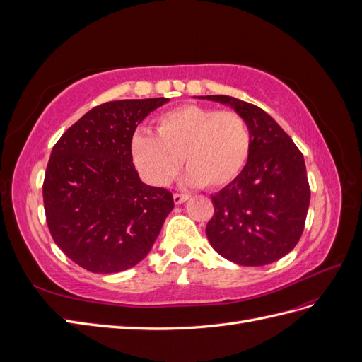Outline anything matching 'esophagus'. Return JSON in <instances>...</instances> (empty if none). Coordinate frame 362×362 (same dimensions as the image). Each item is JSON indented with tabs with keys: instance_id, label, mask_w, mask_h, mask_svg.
Here are the masks:
<instances>
[{
	"instance_id": "34e87169",
	"label": "esophagus",
	"mask_w": 362,
	"mask_h": 362,
	"mask_svg": "<svg viewBox=\"0 0 362 362\" xmlns=\"http://www.w3.org/2000/svg\"><path fill=\"white\" fill-rule=\"evenodd\" d=\"M189 199V194H182V193H173V202L175 204H182L184 201Z\"/></svg>"
}]
</instances>
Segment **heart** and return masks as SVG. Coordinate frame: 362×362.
<instances>
[{
  "instance_id": "heart-1",
  "label": "heart",
  "mask_w": 362,
  "mask_h": 362,
  "mask_svg": "<svg viewBox=\"0 0 362 362\" xmlns=\"http://www.w3.org/2000/svg\"><path fill=\"white\" fill-rule=\"evenodd\" d=\"M156 131L157 136L137 131L129 145L137 169L154 185L169 184L184 161L190 184L222 189L250 157V129L237 112L184 104L160 115Z\"/></svg>"
}]
</instances>
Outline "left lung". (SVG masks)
<instances>
[{"mask_svg":"<svg viewBox=\"0 0 362 362\" xmlns=\"http://www.w3.org/2000/svg\"><path fill=\"white\" fill-rule=\"evenodd\" d=\"M231 105L250 129L243 172L214 196L206 237L217 254L240 266H264L298 245L310 206L302 152L262 108L226 95L201 96Z\"/></svg>","mask_w":362,"mask_h":362,"instance_id":"left-lung-1","label":"left lung"}]
</instances>
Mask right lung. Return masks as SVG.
Segmentation results:
<instances>
[{
	"label": "right lung",
	"instance_id": "add662e5",
	"mask_svg": "<svg viewBox=\"0 0 362 362\" xmlns=\"http://www.w3.org/2000/svg\"><path fill=\"white\" fill-rule=\"evenodd\" d=\"M168 98L120 100L93 107L52 148L43 206L56 245L93 273L134 267L154 245L173 196L140 181L131 137Z\"/></svg>",
	"mask_w": 362,
	"mask_h": 362
}]
</instances>
